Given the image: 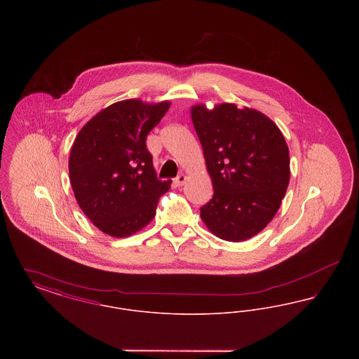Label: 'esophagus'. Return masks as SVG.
Masks as SVG:
<instances>
[{"label":"esophagus","instance_id":"obj_1","mask_svg":"<svg viewBox=\"0 0 359 359\" xmlns=\"http://www.w3.org/2000/svg\"><path fill=\"white\" fill-rule=\"evenodd\" d=\"M186 180H187V176L186 175H179V176H176L175 179H173V183L177 186V187H182L184 183H186Z\"/></svg>","mask_w":359,"mask_h":359}]
</instances>
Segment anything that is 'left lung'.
<instances>
[{"label":"left lung","instance_id":"obj_1","mask_svg":"<svg viewBox=\"0 0 359 359\" xmlns=\"http://www.w3.org/2000/svg\"><path fill=\"white\" fill-rule=\"evenodd\" d=\"M214 195L201 218L218 238L241 242L273 219L290 184L285 138L265 114L234 103L191 109Z\"/></svg>","mask_w":359,"mask_h":359}]
</instances>
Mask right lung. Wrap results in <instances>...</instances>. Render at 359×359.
<instances>
[{
    "label": "right lung",
    "instance_id": "1",
    "mask_svg": "<svg viewBox=\"0 0 359 359\" xmlns=\"http://www.w3.org/2000/svg\"><path fill=\"white\" fill-rule=\"evenodd\" d=\"M170 102L126 100L113 103L86 123L69 154L75 199L104 234L128 237L154 218L158 199L171 180H158L147 136Z\"/></svg>",
    "mask_w": 359,
    "mask_h": 359
}]
</instances>
